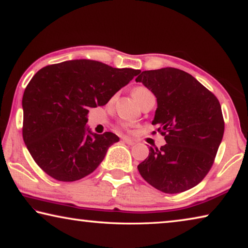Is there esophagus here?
<instances>
[{
	"label": "esophagus",
	"instance_id": "obj_1",
	"mask_svg": "<svg viewBox=\"0 0 248 248\" xmlns=\"http://www.w3.org/2000/svg\"><path fill=\"white\" fill-rule=\"evenodd\" d=\"M123 140H124V142H125V143L129 144V145H133V144H136V141L132 140V139H130V138H128V137H124V138H123Z\"/></svg>",
	"mask_w": 248,
	"mask_h": 248
}]
</instances>
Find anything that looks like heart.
Segmentation results:
<instances>
[{
  "label": "heart",
  "instance_id": "b5f03b06",
  "mask_svg": "<svg viewBox=\"0 0 248 248\" xmlns=\"http://www.w3.org/2000/svg\"><path fill=\"white\" fill-rule=\"evenodd\" d=\"M146 92H149V91L146 90V89H144V87H136V89L132 91V96L134 97V99L137 100V98L139 97L141 94L146 93Z\"/></svg>",
  "mask_w": 248,
  "mask_h": 248
}]
</instances>
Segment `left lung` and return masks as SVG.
<instances>
[{
	"label": "left lung",
	"mask_w": 248,
	"mask_h": 248,
	"mask_svg": "<svg viewBox=\"0 0 248 248\" xmlns=\"http://www.w3.org/2000/svg\"><path fill=\"white\" fill-rule=\"evenodd\" d=\"M140 72L136 81L156 97L152 124L158 125L166 144L161 149L150 146L149 156L138 170L156 189L179 194L197 186L211 169L224 133L221 105L185 71L163 68Z\"/></svg>",
	"instance_id": "obj_1"
}]
</instances>
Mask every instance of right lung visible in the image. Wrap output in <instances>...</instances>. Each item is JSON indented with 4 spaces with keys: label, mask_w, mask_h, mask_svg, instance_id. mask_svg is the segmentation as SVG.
I'll return each mask as SVG.
<instances>
[{
    "label": "right lung",
    "mask_w": 248,
    "mask_h": 248,
    "mask_svg": "<svg viewBox=\"0 0 248 248\" xmlns=\"http://www.w3.org/2000/svg\"><path fill=\"white\" fill-rule=\"evenodd\" d=\"M139 72L79 59L47 65L33 75L22 100L23 139L46 174L75 182L97 169L119 138L92 132L86 116L91 108L106 105Z\"/></svg>",
    "instance_id": "add662e5"
}]
</instances>
